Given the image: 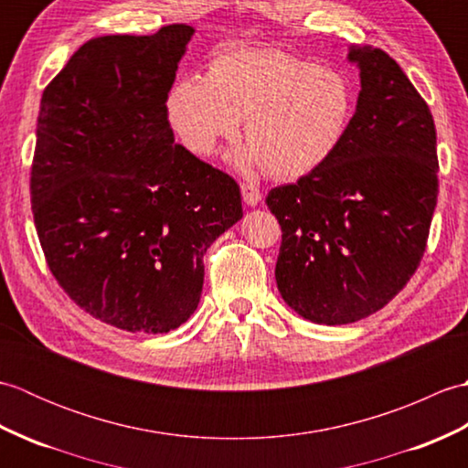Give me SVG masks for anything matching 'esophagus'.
I'll use <instances>...</instances> for the list:
<instances>
[{
	"mask_svg": "<svg viewBox=\"0 0 468 468\" xmlns=\"http://www.w3.org/2000/svg\"><path fill=\"white\" fill-rule=\"evenodd\" d=\"M241 193H243V201L250 205V207H255L257 203L261 201L260 186H255L253 183H243L241 185Z\"/></svg>",
	"mask_w": 468,
	"mask_h": 468,
	"instance_id": "1",
	"label": "esophagus"
}]
</instances>
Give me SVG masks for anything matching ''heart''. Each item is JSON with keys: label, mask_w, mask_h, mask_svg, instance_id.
Returning a JSON list of instances; mask_svg holds the SVG:
<instances>
[{"label": "heart", "mask_w": 468, "mask_h": 468, "mask_svg": "<svg viewBox=\"0 0 468 468\" xmlns=\"http://www.w3.org/2000/svg\"><path fill=\"white\" fill-rule=\"evenodd\" d=\"M181 143L208 156L231 141L245 121L250 158L277 178H297L322 166L352 122L354 92L342 74L282 49L218 54L205 80L178 82L166 102Z\"/></svg>", "instance_id": "b5f03b06"}]
</instances>
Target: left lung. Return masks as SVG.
I'll return each instance as SVG.
<instances>
[{
    "label": "left lung",
    "mask_w": 468,
    "mask_h": 468,
    "mask_svg": "<svg viewBox=\"0 0 468 468\" xmlns=\"http://www.w3.org/2000/svg\"><path fill=\"white\" fill-rule=\"evenodd\" d=\"M362 90L342 144L297 183L267 195L282 225L275 282L315 324L376 314L419 270L439 197L429 104L384 49H350Z\"/></svg>",
    "instance_id": "8db88e82"
}]
</instances>
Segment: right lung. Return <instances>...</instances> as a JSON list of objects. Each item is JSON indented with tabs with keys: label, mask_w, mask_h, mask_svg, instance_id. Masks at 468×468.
I'll return each instance as SVG.
<instances>
[{
	"label": "right lung",
	"mask_w": 468,
	"mask_h": 468,
	"mask_svg": "<svg viewBox=\"0 0 468 468\" xmlns=\"http://www.w3.org/2000/svg\"><path fill=\"white\" fill-rule=\"evenodd\" d=\"M193 27L101 36L39 102L29 195L39 245L78 307L166 334L201 300L203 257L243 217L233 176L175 143L166 98Z\"/></svg>",
	"instance_id": "right-lung-1"
}]
</instances>
